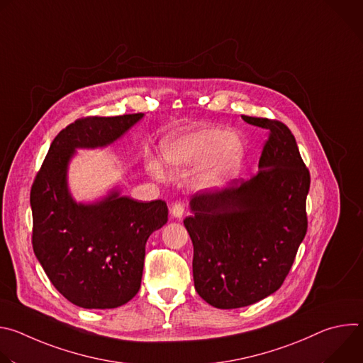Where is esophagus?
<instances>
[{
    "mask_svg": "<svg viewBox=\"0 0 363 363\" xmlns=\"http://www.w3.org/2000/svg\"><path fill=\"white\" fill-rule=\"evenodd\" d=\"M171 213H172V216H174L175 218H181V217L184 216V213H185V205H184L182 202H175V203L172 205Z\"/></svg>",
    "mask_w": 363,
    "mask_h": 363,
    "instance_id": "obj_1",
    "label": "esophagus"
}]
</instances>
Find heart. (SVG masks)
<instances>
[{"label": "heart", "mask_w": 363, "mask_h": 363, "mask_svg": "<svg viewBox=\"0 0 363 363\" xmlns=\"http://www.w3.org/2000/svg\"><path fill=\"white\" fill-rule=\"evenodd\" d=\"M242 145L235 135L217 128L185 129L162 143V158L175 169L194 168L201 164L205 182H220L240 162Z\"/></svg>", "instance_id": "1"}]
</instances>
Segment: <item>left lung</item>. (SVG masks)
<instances>
[{
	"mask_svg": "<svg viewBox=\"0 0 363 363\" xmlns=\"http://www.w3.org/2000/svg\"><path fill=\"white\" fill-rule=\"evenodd\" d=\"M241 118L269 130L260 172L194 195V214L184 220L195 290L218 308L250 306L279 290L307 233L310 172L291 130L277 119Z\"/></svg>",
	"mask_w": 363,
	"mask_h": 363,
	"instance_id": "obj_1",
	"label": "left lung"
}]
</instances>
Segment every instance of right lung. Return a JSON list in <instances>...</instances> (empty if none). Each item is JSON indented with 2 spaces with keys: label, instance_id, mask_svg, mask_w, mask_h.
I'll return each instance as SVG.
<instances>
[{
  "label": "right lung",
  "instance_id": "1",
  "mask_svg": "<svg viewBox=\"0 0 363 363\" xmlns=\"http://www.w3.org/2000/svg\"><path fill=\"white\" fill-rule=\"evenodd\" d=\"M143 115L86 116L51 142L30 192L31 242L53 286L84 308H115L140 289L145 244L168 221L162 199L139 202L112 194L96 205L76 203L66 185L76 147L105 146Z\"/></svg>",
  "mask_w": 363,
  "mask_h": 363
}]
</instances>
